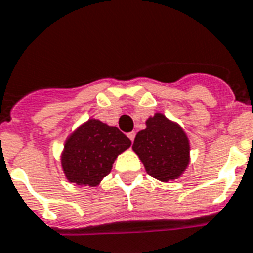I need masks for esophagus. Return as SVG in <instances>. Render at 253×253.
I'll return each mask as SVG.
<instances>
[{
  "instance_id": "34e87169",
  "label": "esophagus",
  "mask_w": 253,
  "mask_h": 253,
  "mask_svg": "<svg viewBox=\"0 0 253 253\" xmlns=\"http://www.w3.org/2000/svg\"><path fill=\"white\" fill-rule=\"evenodd\" d=\"M128 137H129V139H130V141H134V137H136V133L134 132H130V133H128Z\"/></svg>"
}]
</instances>
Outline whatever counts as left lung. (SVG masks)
<instances>
[{
	"label": "left lung",
	"instance_id": "obj_1",
	"mask_svg": "<svg viewBox=\"0 0 253 253\" xmlns=\"http://www.w3.org/2000/svg\"><path fill=\"white\" fill-rule=\"evenodd\" d=\"M132 149L142 161L146 172L161 181L177 179L189 163V142L177 124L155 114L146 129L137 133Z\"/></svg>",
	"mask_w": 253,
	"mask_h": 253
}]
</instances>
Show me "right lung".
<instances>
[{
	"label": "right lung",
	"mask_w": 253,
	"mask_h": 253,
	"mask_svg": "<svg viewBox=\"0 0 253 253\" xmlns=\"http://www.w3.org/2000/svg\"><path fill=\"white\" fill-rule=\"evenodd\" d=\"M130 143L116 126L88 120L65 143L61 162L66 179L78 185H98L111 172L117 155Z\"/></svg>",
	"instance_id": "right-lung-1"
}]
</instances>
